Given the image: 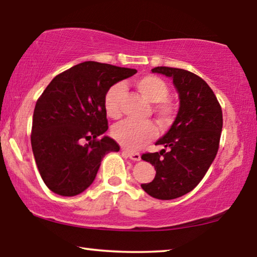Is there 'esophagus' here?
Returning <instances> with one entry per match:
<instances>
[{"label":"esophagus","mask_w":257,"mask_h":257,"mask_svg":"<svg viewBox=\"0 0 257 257\" xmlns=\"http://www.w3.org/2000/svg\"><path fill=\"white\" fill-rule=\"evenodd\" d=\"M122 152L128 156L130 159L133 160V161H140L141 156L139 153H137V152H131V151H127V150H122Z\"/></svg>","instance_id":"obj_1"}]
</instances>
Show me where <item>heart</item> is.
Returning a JSON list of instances; mask_svg holds the SVG:
<instances>
[{
    "label": "heart",
    "instance_id": "obj_1",
    "mask_svg": "<svg viewBox=\"0 0 257 257\" xmlns=\"http://www.w3.org/2000/svg\"><path fill=\"white\" fill-rule=\"evenodd\" d=\"M135 85L139 94L146 101L153 103V112L162 124L172 122L176 114V106L167 98L169 87L160 76L145 75L135 81ZM125 87L116 83L107 89L104 95L103 105L107 117L118 119L121 116V102L124 98ZM158 135V127L153 121H132L124 120L113 126L112 137L128 150H139L150 143Z\"/></svg>",
    "mask_w": 257,
    "mask_h": 257
}]
</instances>
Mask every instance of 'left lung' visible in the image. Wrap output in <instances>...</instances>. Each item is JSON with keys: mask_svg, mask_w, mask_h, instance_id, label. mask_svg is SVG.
I'll return each instance as SVG.
<instances>
[{"mask_svg": "<svg viewBox=\"0 0 257 257\" xmlns=\"http://www.w3.org/2000/svg\"><path fill=\"white\" fill-rule=\"evenodd\" d=\"M152 72L172 77L180 95V110L167 135L156 141L165 150L141 155L156 170L154 180L141 188L154 198L175 199L195 189L213 162L222 111L213 90L196 74L172 67H155Z\"/></svg>", "mask_w": 257, "mask_h": 257, "instance_id": "8db88e82", "label": "left lung"}]
</instances>
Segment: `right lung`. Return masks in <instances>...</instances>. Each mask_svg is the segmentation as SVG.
Returning a JSON list of instances; mask_svg holds the SVG:
<instances>
[{"label": "right lung", "mask_w": 257, "mask_h": 257, "mask_svg": "<svg viewBox=\"0 0 257 257\" xmlns=\"http://www.w3.org/2000/svg\"><path fill=\"white\" fill-rule=\"evenodd\" d=\"M137 69L85 61L54 77L36 103L31 146L44 183L76 196L94 182L103 156L119 151L106 132L104 95ZM84 141L87 144L83 145Z\"/></svg>", "instance_id": "1"}]
</instances>
